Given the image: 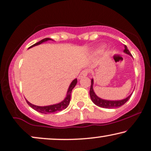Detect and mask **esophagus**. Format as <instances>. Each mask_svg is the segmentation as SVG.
<instances>
[{
	"label": "esophagus",
	"instance_id": "obj_1",
	"mask_svg": "<svg viewBox=\"0 0 151 151\" xmlns=\"http://www.w3.org/2000/svg\"><path fill=\"white\" fill-rule=\"evenodd\" d=\"M87 74H88V70H83L82 72L80 73V74L79 75V77H78V79H80L81 78H82L83 77H86V76H87Z\"/></svg>",
	"mask_w": 151,
	"mask_h": 151
}]
</instances>
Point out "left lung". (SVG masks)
Returning a JSON list of instances; mask_svg holds the SVG:
<instances>
[{"instance_id": "8db88e82", "label": "left lung", "mask_w": 151, "mask_h": 151, "mask_svg": "<svg viewBox=\"0 0 151 151\" xmlns=\"http://www.w3.org/2000/svg\"><path fill=\"white\" fill-rule=\"evenodd\" d=\"M124 52L125 53L128 54L132 56V54L130 53L129 50H128L127 47L124 46ZM90 97L91 101H93L94 104H96L98 106L101 107V108H119V107L122 106L127 101H128L129 99H130V97L132 95V93L130 94L128 97H127L126 99H124L122 100H118V101H110V100H105L102 99L101 98H99L96 94L93 91V79H91V88H90Z\"/></svg>"}]
</instances>
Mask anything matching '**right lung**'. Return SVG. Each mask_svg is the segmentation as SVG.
<instances>
[{
    "label": "right lung",
    "instance_id": "1",
    "mask_svg": "<svg viewBox=\"0 0 151 151\" xmlns=\"http://www.w3.org/2000/svg\"><path fill=\"white\" fill-rule=\"evenodd\" d=\"M53 41V40L50 39V38H46V39H43L41 40V41H39V42L36 43L35 44L32 45V46H30L29 48H32V47L38 46V45L41 44V43L46 42V41ZM77 83V79H74L73 81H72L70 83V86H69L68 92H67V95L66 97L65 98V99L63 100V101L61 102L56 103V104H53V105H47V106H38V105H35L34 104H32V103L29 102L27 100H26L27 104H28L31 108H32L34 110H36V111L41 112V113L43 114H48V113H51V112H58V111H61V110H64V109L67 108L68 107L69 104H70V99H71V93H72V91L73 88H74V86H76Z\"/></svg>",
    "mask_w": 151,
    "mask_h": 151
}]
</instances>
